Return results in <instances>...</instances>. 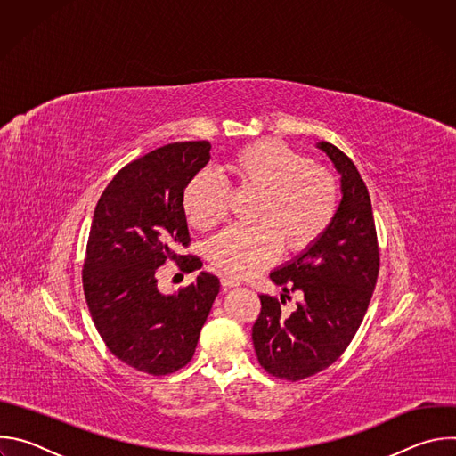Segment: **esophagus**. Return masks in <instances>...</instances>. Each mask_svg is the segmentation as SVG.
<instances>
[{"instance_id":"esophagus-1","label":"esophagus","mask_w":456,"mask_h":456,"mask_svg":"<svg viewBox=\"0 0 456 456\" xmlns=\"http://www.w3.org/2000/svg\"><path fill=\"white\" fill-rule=\"evenodd\" d=\"M222 287L227 290V289H234V287H240V281H236L234 278H229V276H224L222 278Z\"/></svg>"}]
</instances>
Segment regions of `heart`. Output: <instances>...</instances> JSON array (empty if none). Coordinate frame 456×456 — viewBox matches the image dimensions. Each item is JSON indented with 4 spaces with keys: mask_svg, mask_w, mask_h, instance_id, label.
I'll return each instance as SVG.
<instances>
[{
    "mask_svg": "<svg viewBox=\"0 0 456 456\" xmlns=\"http://www.w3.org/2000/svg\"><path fill=\"white\" fill-rule=\"evenodd\" d=\"M238 192L256 194L248 222L211 238V265L234 278H250L276 262L283 250H310L330 229L338 211V183L329 169L290 146L265 139L238 150L225 164ZM229 189L208 171L187 180L182 211L191 227L208 231L227 215Z\"/></svg>",
    "mask_w": 456,
    "mask_h": 456,
    "instance_id": "1",
    "label": "heart"
}]
</instances>
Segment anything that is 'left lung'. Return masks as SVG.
Returning <instances> with one entry per match:
<instances>
[{
    "label": "left lung",
    "instance_id": "left-lung-1",
    "mask_svg": "<svg viewBox=\"0 0 456 456\" xmlns=\"http://www.w3.org/2000/svg\"><path fill=\"white\" fill-rule=\"evenodd\" d=\"M317 148L341 175V204L327 234L271 273L283 292L301 290L303 301L296 303L294 312L281 314L280 301L262 294V312L252 327L259 364L287 380L315 375L341 357L361 327L379 274L380 257L366 183L339 148L324 141Z\"/></svg>",
    "mask_w": 456,
    "mask_h": 456
}]
</instances>
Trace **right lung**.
I'll return each mask as SVG.
<instances>
[{
    "label": "right lung",
    "instance_id": "right-lung-1",
    "mask_svg": "<svg viewBox=\"0 0 456 456\" xmlns=\"http://www.w3.org/2000/svg\"><path fill=\"white\" fill-rule=\"evenodd\" d=\"M208 141L162 146L124 166L97 202L83 267L85 297L108 350L132 368L167 375L185 366L220 292L215 274L164 296L167 259L192 273L202 262L176 254L191 238L182 189L211 159Z\"/></svg>",
    "mask_w": 456,
    "mask_h": 456
}]
</instances>
